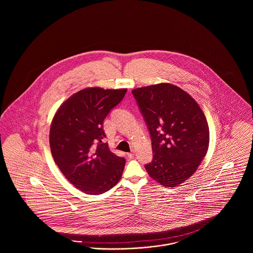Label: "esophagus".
<instances>
[{"instance_id":"1","label":"esophagus","mask_w":253,"mask_h":253,"mask_svg":"<svg viewBox=\"0 0 253 253\" xmlns=\"http://www.w3.org/2000/svg\"><path fill=\"white\" fill-rule=\"evenodd\" d=\"M133 152H132V153H129V154H127V157H129V158H132L133 157Z\"/></svg>"}]
</instances>
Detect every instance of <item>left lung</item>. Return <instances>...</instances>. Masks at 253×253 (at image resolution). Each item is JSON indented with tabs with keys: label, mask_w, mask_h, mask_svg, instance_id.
<instances>
[{
	"label": "left lung",
	"mask_w": 253,
	"mask_h": 253,
	"mask_svg": "<svg viewBox=\"0 0 253 253\" xmlns=\"http://www.w3.org/2000/svg\"><path fill=\"white\" fill-rule=\"evenodd\" d=\"M150 132L153 160L149 175L164 187H175L191 177L210 143L204 113L187 92L170 84L132 91Z\"/></svg>",
	"instance_id": "1"
}]
</instances>
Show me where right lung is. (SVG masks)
<instances>
[{
    "instance_id": "1",
    "label": "right lung",
    "mask_w": 253,
    "mask_h": 253,
    "mask_svg": "<svg viewBox=\"0 0 253 253\" xmlns=\"http://www.w3.org/2000/svg\"><path fill=\"white\" fill-rule=\"evenodd\" d=\"M127 89L81 90L58 109L50 127L49 143L55 163L65 178L87 194H101L121 178L125 159L103 143V121Z\"/></svg>"
}]
</instances>
